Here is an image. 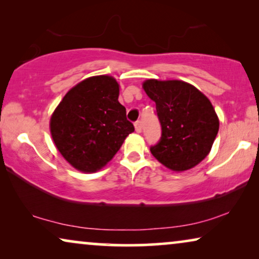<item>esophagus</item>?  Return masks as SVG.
<instances>
[{
  "instance_id": "34e87169",
  "label": "esophagus",
  "mask_w": 259,
  "mask_h": 259,
  "mask_svg": "<svg viewBox=\"0 0 259 259\" xmlns=\"http://www.w3.org/2000/svg\"><path fill=\"white\" fill-rule=\"evenodd\" d=\"M134 127H136L137 133H140L141 132V130H143V123H141L140 120H138V121H136V123H134Z\"/></svg>"
}]
</instances>
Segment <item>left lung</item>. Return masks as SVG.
<instances>
[{"instance_id": "left-lung-1", "label": "left lung", "mask_w": 259, "mask_h": 259, "mask_svg": "<svg viewBox=\"0 0 259 259\" xmlns=\"http://www.w3.org/2000/svg\"><path fill=\"white\" fill-rule=\"evenodd\" d=\"M143 87L161 125V137L151 153L172 171H186L210 153L219 120L210 100L192 84L179 80H147Z\"/></svg>"}]
</instances>
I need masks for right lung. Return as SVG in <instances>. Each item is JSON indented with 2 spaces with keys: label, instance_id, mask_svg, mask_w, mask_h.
<instances>
[{
  "label": "right lung",
  "instance_id": "right-lung-1",
  "mask_svg": "<svg viewBox=\"0 0 259 259\" xmlns=\"http://www.w3.org/2000/svg\"><path fill=\"white\" fill-rule=\"evenodd\" d=\"M118 98L114 77L92 76L73 87L56 107L52 138L73 167L88 173L104 167L134 131Z\"/></svg>",
  "mask_w": 259,
  "mask_h": 259
}]
</instances>
